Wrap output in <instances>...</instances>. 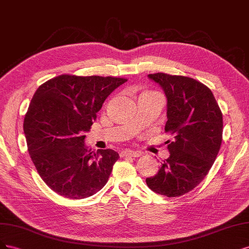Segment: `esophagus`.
<instances>
[{"label":"esophagus","mask_w":249,"mask_h":249,"mask_svg":"<svg viewBox=\"0 0 249 249\" xmlns=\"http://www.w3.org/2000/svg\"><path fill=\"white\" fill-rule=\"evenodd\" d=\"M142 153L139 151H133V150H125L121 153L122 157H141Z\"/></svg>","instance_id":"1"}]
</instances>
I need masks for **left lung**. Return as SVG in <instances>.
<instances>
[{"label":"left lung","instance_id":"1","mask_svg":"<svg viewBox=\"0 0 249 249\" xmlns=\"http://www.w3.org/2000/svg\"><path fill=\"white\" fill-rule=\"evenodd\" d=\"M167 98L164 130L170 157L163 160L149 188L167 197L191 191L209 173L222 142V113L211 90L195 78L167 73L149 74Z\"/></svg>","mask_w":249,"mask_h":249}]
</instances>
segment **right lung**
I'll return each instance as SVG.
<instances>
[{
    "label": "right lung",
    "instance_id": "obj_1",
    "mask_svg": "<svg viewBox=\"0 0 249 249\" xmlns=\"http://www.w3.org/2000/svg\"><path fill=\"white\" fill-rule=\"evenodd\" d=\"M125 82L123 77L61 74L36 90L23 131L39 176L58 195L89 197L108 181L119 154L111 149L88 150L84 142L104 100Z\"/></svg>",
    "mask_w": 249,
    "mask_h": 249
}]
</instances>
